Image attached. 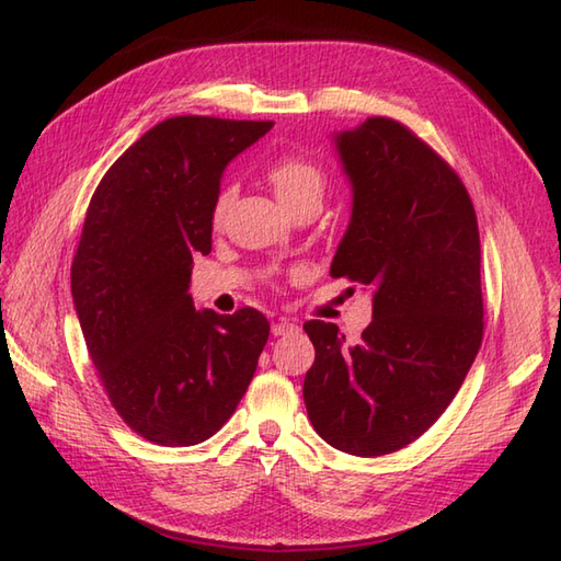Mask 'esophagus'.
I'll return each mask as SVG.
<instances>
[{"label": "esophagus", "instance_id": "34e87169", "mask_svg": "<svg viewBox=\"0 0 561 561\" xmlns=\"http://www.w3.org/2000/svg\"><path fill=\"white\" fill-rule=\"evenodd\" d=\"M296 332H299V325L291 323V320H287V318H282V320H277V323H272V335L274 337H287V335H296Z\"/></svg>", "mask_w": 561, "mask_h": 561}]
</instances>
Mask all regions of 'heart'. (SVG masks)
I'll list each match as a JSON object with an SVG mask.
<instances>
[{
    "instance_id": "heart-1",
    "label": "heart",
    "mask_w": 561,
    "mask_h": 561,
    "mask_svg": "<svg viewBox=\"0 0 561 561\" xmlns=\"http://www.w3.org/2000/svg\"><path fill=\"white\" fill-rule=\"evenodd\" d=\"M267 181L284 207L294 205L306 195H323L325 190V173L320 171L318 163L301 157V153H284V157L274 159L267 169ZM224 205L226 193L219 197L217 211H221Z\"/></svg>"
}]
</instances>
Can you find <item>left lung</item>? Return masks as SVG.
Segmentation results:
<instances>
[{
	"instance_id": "8db88e82",
	"label": "left lung",
	"mask_w": 561,
	"mask_h": 561,
	"mask_svg": "<svg viewBox=\"0 0 561 561\" xmlns=\"http://www.w3.org/2000/svg\"><path fill=\"white\" fill-rule=\"evenodd\" d=\"M332 141L352 217L330 274L374 291V320L356 344L308 320L304 400L332 448L374 458L420 438L480 352V231L456 171L404 125L368 117Z\"/></svg>"
}]
</instances>
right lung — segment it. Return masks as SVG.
Instances as JSON below:
<instances>
[{"label": "right lung", "mask_w": 561, "mask_h": 561, "mask_svg": "<svg viewBox=\"0 0 561 561\" xmlns=\"http://www.w3.org/2000/svg\"><path fill=\"white\" fill-rule=\"evenodd\" d=\"M272 123L178 115L117 159L91 197L71 262L87 350L113 408L159 446H195L236 412L270 337L255 308L195 311L221 175Z\"/></svg>", "instance_id": "add662e5"}]
</instances>
